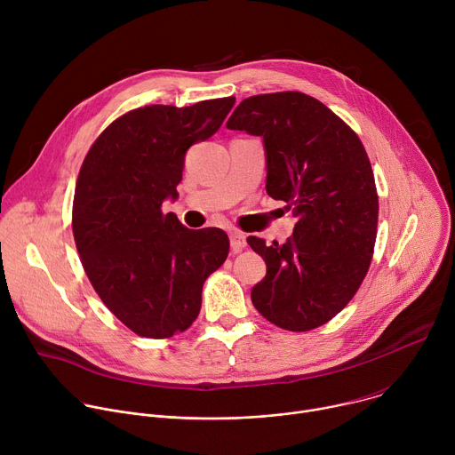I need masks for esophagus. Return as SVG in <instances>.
I'll use <instances>...</instances> for the list:
<instances>
[{
  "mask_svg": "<svg viewBox=\"0 0 455 455\" xmlns=\"http://www.w3.org/2000/svg\"><path fill=\"white\" fill-rule=\"evenodd\" d=\"M246 246V237H244V234L243 232H230V248H232V251L234 253H237V251H241L243 248Z\"/></svg>",
  "mask_w": 455,
  "mask_h": 455,
  "instance_id": "1",
  "label": "esophagus"
}]
</instances>
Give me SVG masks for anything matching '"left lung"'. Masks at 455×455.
Masks as SVG:
<instances>
[{
	"instance_id": "obj_1",
	"label": "left lung",
	"mask_w": 455,
	"mask_h": 455,
	"mask_svg": "<svg viewBox=\"0 0 455 455\" xmlns=\"http://www.w3.org/2000/svg\"><path fill=\"white\" fill-rule=\"evenodd\" d=\"M227 127L263 137L268 196L297 218L284 244L246 239L267 263L251 302L283 330H315L347 306L371 267L378 192L365 148L339 115L300 92L248 97Z\"/></svg>"
}]
</instances>
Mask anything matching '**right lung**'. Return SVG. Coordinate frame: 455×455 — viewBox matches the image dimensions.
I'll return each instance as SVG.
<instances>
[{
  "instance_id": "right-lung-1",
  "label": "right lung",
  "mask_w": 455,
  "mask_h": 455,
  "mask_svg": "<svg viewBox=\"0 0 455 455\" xmlns=\"http://www.w3.org/2000/svg\"><path fill=\"white\" fill-rule=\"evenodd\" d=\"M235 97L124 113L92 144L76 183L72 228L83 268L106 307L146 339L192 326L205 279L228 255L220 228L190 230L164 214L176 198L183 158L211 139Z\"/></svg>"
}]
</instances>
